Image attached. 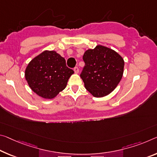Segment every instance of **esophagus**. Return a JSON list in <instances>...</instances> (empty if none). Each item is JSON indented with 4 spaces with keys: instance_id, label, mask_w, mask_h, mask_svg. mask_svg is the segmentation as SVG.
<instances>
[{
    "instance_id": "obj_1",
    "label": "esophagus",
    "mask_w": 157,
    "mask_h": 157,
    "mask_svg": "<svg viewBox=\"0 0 157 157\" xmlns=\"http://www.w3.org/2000/svg\"><path fill=\"white\" fill-rule=\"evenodd\" d=\"M74 72L76 74H78L79 73V68H78V67H75V68H74Z\"/></svg>"
}]
</instances>
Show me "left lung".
Here are the masks:
<instances>
[{"mask_svg": "<svg viewBox=\"0 0 157 157\" xmlns=\"http://www.w3.org/2000/svg\"><path fill=\"white\" fill-rule=\"evenodd\" d=\"M85 66L80 74L84 86L96 98L110 94L118 85L124 73V61L119 54L108 47L97 45L84 52Z\"/></svg>", "mask_w": 157, "mask_h": 157, "instance_id": "obj_1", "label": "left lung"}]
</instances>
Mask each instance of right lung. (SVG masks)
Returning a JSON list of instances; mask_svg holds the SVG:
<instances>
[{
    "mask_svg": "<svg viewBox=\"0 0 157 157\" xmlns=\"http://www.w3.org/2000/svg\"><path fill=\"white\" fill-rule=\"evenodd\" d=\"M73 73V70L66 66L63 57L55 51L45 50L29 62L25 78L36 94L52 99L66 88Z\"/></svg>",
    "mask_w": 157,
    "mask_h": 157,
    "instance_id": "add662e5",
    "label": "right lung"
}]
</instances>
